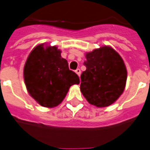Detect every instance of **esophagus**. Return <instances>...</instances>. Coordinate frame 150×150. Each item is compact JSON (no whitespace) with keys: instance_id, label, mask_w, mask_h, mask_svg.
Returning <instances> with one entry per match:
<instances>
[{"instance_id":"esophagus-1","label":"esophagus","mask_w":150,"mask_h":150,"mask_svg":"<svg viewBox=\"0 0 150 150\" xmlns=\"http://www.w3.org/2000/svg\"><path fill=\"white\" fill-rule=\"evenodd\" d=\"M75 73H76V74L79 75V76H80V74H81V70L79 69V68L76 69L75 70Z\"/></svg>"}]
</instances>
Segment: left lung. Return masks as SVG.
Here are the masks:
<instances>
[{"mask_svg":"<svg viewBox=\"0 0 150 150\" xmlns=\"http://www.w3.org/2000/svg\"><path fill=\"white\" fill-rule=\"evenodd\" d=\"M85 56L86 69L81 75L82 94L97 107L111 105L126 87L127 71L122 58L110 46L86 52Z\"/></svg>","mask_w":150,"mask_h":150,"instance_id":"1","label":"left lung"}]
</instances>
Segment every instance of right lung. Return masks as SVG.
<instances>
[{
    "label": "right lung",
    "mask_w": 150,
    "mask_h": 150,
    "mask_svg": "<svg viewBox=\"0 0 150 150\" xmlns=\"http://www.w3.org/2000/svg\"><path fill=\"white\" fill-rule=\"evenodd\" d=\"M24 83L29 95L44 107L52 108L62 103L71 86L79 78L69 70L56 46L44 44L33 48L24 67Z\"/></svg>",
    "instance_id": "right-lung-1"
}]
</instances>
